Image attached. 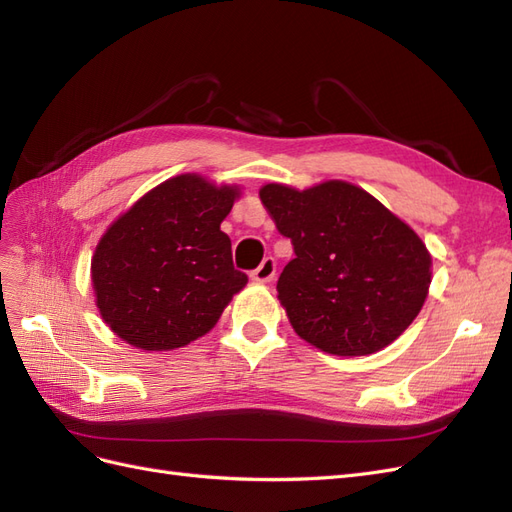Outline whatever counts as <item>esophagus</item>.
Returning a JSON list of instances; mask_svg holds the SVG:
<instances>
[{"label":"esophagus","mask_w":512,"mask_h":512,"mask_svg":"<svg viewBox=\"0 0 512 512\" xmlns=\"http://www.w3.org/2000/svg\"><path fill=\"white\" fill-rule=\"evenodd\" d=\"M275 271H277V262H275V258L269 256L252 271V280L254 282H271L275 277Z\"/></svg>","instance_id":"obj_1"}]
</instances>
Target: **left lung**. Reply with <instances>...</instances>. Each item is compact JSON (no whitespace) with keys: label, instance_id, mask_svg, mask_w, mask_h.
Returning <instances> with one entry per match:
<instances>
[{"label":"left lung","instance_id":"left-lung-1","mask_svg":"<svg viewBox=\"0 0 512 512\" xmlns=\"http://www.w3.org/2000/svg\"><path fill=\"white\" fill-rule=\"evenodd\" d=\"M260 200L294 250L277 297L299 337L361 356L410 327L431 284V256L408 224L346 181L303 192L269 183Z\"/></svg>","mask_w":512,"mask_h":512}]
</instances>
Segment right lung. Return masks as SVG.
<instances>
[{"label": "right lung", "mask_w": 512, "mask_h": 512, "mask_svg": "<svg viewBox=\"0 0 512 512\" xmlns=\"http://www.w3.org/2000/svg\"><path fill=\"white\" fill-rule=\"evenodd\" d=\"M237 190L179 175L145 194L100 239L91 282L104 322L143 350H173L213 329L247 284L220 230Z\"/></svg>", "instance_id": "add662e5"}]
</instances>
